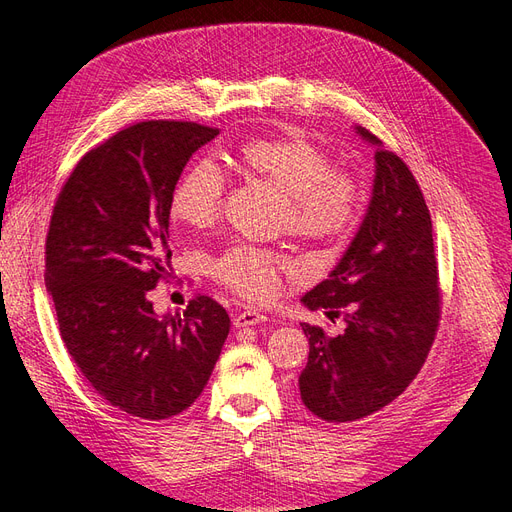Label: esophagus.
I'll list each match as a JSON object with an SVG mask.
<instances>
[{
  "label": "esophagus",
  "mask_w": 512,
  "mask_h": 512,
  "mask_svg": "<svg viewBox=\"0 0 512 512\" xmlns=\"http://www.w3.org/2000/svg\"><path fill=\"white\" fill-rule=\"evenodd\" d=\"M265 320L267 316L256 312V309H243V312L235 314V318H232V324H235V327H254V324H260Z\"/></svg>",
  "instance_id": "esophagus-1"
}]
</instances>
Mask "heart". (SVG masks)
<instances>
[{"mask_svg": "<svg viewBox=\"0 0 512 512\" xmlns=\"http://www.w3.org/2000/svg\"><path fill=\"white\" fill-rule=\"evenodd\" d=\"M237 160L245 173L282 194L280 224L305 241L342 243L359 226L365 190L354 173L333 168V158L301 130L286 128L271 136L250 138ZM224 175L209 160L192 164L170 192V218L205 230L220 218ZM209 271L222 286L243 299L269 301L284 277L297 273L294 260L250 243H232L209 258Z\"/></svg>", "mask_w": 512, "mask_h": 512, "instance_id": "heart-1", "label": "heart"}]
</instances>
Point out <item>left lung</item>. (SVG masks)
Masks as SVG:
<instances>
[{"mask_svg": "<svg viewBox=\"0 0 512 512\" xmlns=\"http://www.w3.org/2000/svg\"><path fill=\"white\" fill-rule=\"evenodd\" d=\"M356 130L376 145L374 196L329 280L303 297L309 309L346 320L337 337L301 324L309 339L301 399L327 423L359 421L404 393L427 359L442 312L423 192L397 153L365 128Z\"/></svg>", "mask_w": 512, "mask_h": 512, "instance_id": "1", "label": "left lung"}]
</instances>
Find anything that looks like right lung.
Segmentation results:
<instances>
[{
    "label": "right lung",
    "mask_w": 512,
    "mask_h": 512,
    "mask_svg": "<svg viewBox=\"0 0 512 512\" xmlns=\"http://www.w3.org/2000/svg\"><path fill=\"white\" fill-rule=\"evenodd\" d=\"M218 134L175 119L119 130L74 166L46 235V288L72 361L108 404L147 421L194 404L230 331L226 309L205 294L166 316L147 299L173 256L170 192Z\"/></svg>",
    "instance_id": "right-lung-1"
}]
</instances>
